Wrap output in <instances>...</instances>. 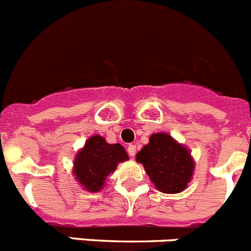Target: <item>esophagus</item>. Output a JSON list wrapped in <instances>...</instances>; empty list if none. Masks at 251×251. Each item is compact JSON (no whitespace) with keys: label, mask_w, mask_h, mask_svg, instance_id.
<instances>
[{"label":"esophagus","mask_w":251,"mask_h":251,"mask_svg":"<svg viewBox=\"0 0 251 251\" xmlns=\"http://www.w3.org/2000/svg\"><path fill=\"white\" fill-rule=\"evenodd\" d=\"M136 151H137L136 145H129V146H128L127 152H128V154H129L130 157H134V156H136Z\"/></svg>","instance_id":"obj_1"}]
</instances>
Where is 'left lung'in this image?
<instances>
[{"instance_id": "left-lung-1", "label": "left lung", "mask_w": 251, "mask_h": 251, "mask_svg": "<svg viewBox=\"0 0 251 251\" xmlns=\"http://www.w3.org/2000/svg\"><path fill=\"white\" fill-rule=\"evenodd\" d=\"M137 161L145 166L157 190L165 194L183 191L194 174L190 152L166 133L152 134L150 143L137 153Z\"/></svg>"}]
</instances>
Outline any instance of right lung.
Here are the masks:
<instances>
[{
    "label": "right lung",
    "instance_id": "1",
    "mask_svg": "<svg viewBox=\"0 0 251 251\" xmlns=\"http://www.w3.org/2000/svg\"><path fill=\"white\" fill-rule=\"evenodd\" d=\"M127 159L128 154L123 146L119 143L109 145L103 137L93 136L76 154L74 175L85 190L90 192L100 191L106 176L114 172L119 162Z\"/></svg>",
    "mask_w": 251,
    "mask_h": 251
}]
</instances>
